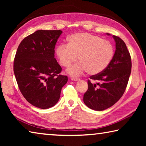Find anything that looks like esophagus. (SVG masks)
I'll use <instances>...</instances> for the list:
<instances>
[{"instance_id":"34e87169","label":"esophagus","mask_w":146,"mask_h":146,"mask_svg":"<svg viewBox=\"0 0 146 146\" xmlns=\"http://www.w3.org/2000/svg\"><path fill=\"white\" fill-rule=\"evenodd\" d=\"M71 80L73 81H78L80 80V78H71Z\"/></svg>"}]
</instances>
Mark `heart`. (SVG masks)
<instances>
[{
    "instance_id": "b5f03b06",
    "label": "heart",
    "mask_w": 146,
    "mask_h": 146,
    "mask_svg": "<svg viewBox=\"0 0 146 146\" xmlns=\"http://www.w3.org/2000/svg\"><path fill=\"white\" fill-rule=\"evenodd\" d=\"M59 62L68 67L78 59L79 62L67 70L71 76H79L87 71L90 75L102 72L110 65L114 56L110 42L88 33H76L68 38V44H60L56 49Z\"/></svg>"
}]
</instances>
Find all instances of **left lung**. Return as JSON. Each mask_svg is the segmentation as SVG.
I'll use <instances>...</instances> for the list:
<instances>
[{
    "mask_svg": "<svg viewBox=\"0 0 146 146\" xmlns=\"http://www.w3.org/2000/svg\"><path fill=\"white\" fill-rule=\"evenodd\" d=\"M113 38L116 49L112 61L102 72L90 76L97 83L88 80V90L84 95V102L93 110L103 111L114 105L122 97L129 80L131 71L129 52L122 39L115 35Z\"/></svg>",
    "mask_w": 146,
    "mask_h": 146,
    "instance_id": "left-lung-1",
    "label": "left lung"
}]
</instances>
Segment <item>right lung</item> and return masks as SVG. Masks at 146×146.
<instances>
[{
    "instance_id": "1",
    "label": "right lung",
    "mask_w": 146,
    "mask_h": 146,
    "mask_svg": "<svg viewBox=\"0 0 146 146\" xmlns=\"http://www.w3.org/2000/svg\"><path fill=\"white\" fill-rule=\"evenodd\" d=\"M61 30H37L24 38L17 49L13 71L19 90L36 108L53 107L60 98L68 76L60 75L55 47Z\"/></svg>"
}]
</instances>
